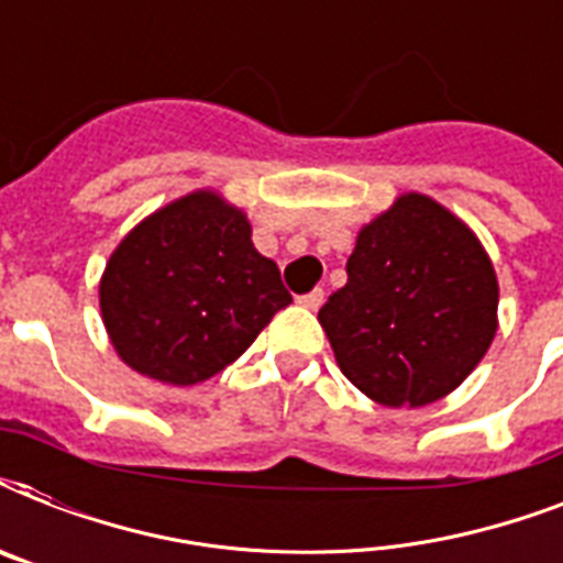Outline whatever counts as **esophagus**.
Wrapping results in <instances>:
<instances>
[{"mask_svg": "<svg viewBox=\"0 0 563 563\" xmlns=\"http://www.w3.org/2000/svg\"><path fill=\"white\" fill-rule=\"evenodd\" d=\"M298 303L307 309H318L324 303V289H312L307 291V295H298Z\"/></svg>", "mask_w": 563, "mask_h": 563, "instance_id": "esophagus-1", "label": "esophagus"}]
</instances>
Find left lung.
I'll list each match as a JSON object with an SVG mask.
<instances>
[{
  "instance_id": "left-lung-1",
  "label": "left lung",
  "mask_w": 563,
  "mask_h": 563,
  "mask_svg": "<svg viewBox=\"0 0 563 563\" xmlns=\"http://www.w3.org/2000/svg\"><path fill=\"white\" fill-rule=\"evenodd\" d=\"M490 256L462 219L406 192L360 230L347 283L318 321L371 400L418 409L459 388L497 335Z\"/></svg>"
}]
</instances>
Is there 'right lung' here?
<instances>
[{
	"label": "right lung",
	"instance_id": "add662e5",
	"mask_svg": "<svg viewBox=\"0 0 563 563\" xmlns=\"http://www.w3.org/2000/svg\"><path fill=\"white\" fill-rule=\"evenodd\" d=\"M99 303L128 368L195 385L236 362L291 295L277 263L251 242L245 212L198 189L119 242L101 274Z\"/></svg>",
	"mask_w": 563,
	"mask_h": 563
}]
</instances>
